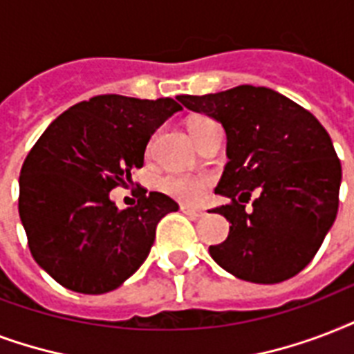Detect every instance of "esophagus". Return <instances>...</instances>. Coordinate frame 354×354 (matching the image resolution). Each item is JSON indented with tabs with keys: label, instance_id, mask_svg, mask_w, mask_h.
<instances>
[{
	"label": "esophagus",
	"instance_id": "esophagus-1",
	"mask_svg": "<svg viewBox=\"0 0 354 354\" xmlns=\"http://www.w3.org/2000/svg\"><path fill=\"white\" fill-rule=\"evenodd\" d=\"M180 210L185 212L186 216H190V218H201L205 212H203L201 208H190V207H180Z\"/></svg>",
	"mask_w": 354,
	"mask_h": 354
}]
</instances>
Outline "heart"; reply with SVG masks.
Listing matches in <instances>:
<instances>
[{
    "mask_svg": "<svg viewBox=\"0 0 354 354\" xmlns=\"http://www.w3.org/2000/svg\"><path fill=\"white\" fill-rule=\"evenodd\" d=\"M212 120L208 118H197L194 122H190V133L192 136L197 138L201 136V133L208 125H212ZM155 147V140L149 142L147 146V153L153 151ZM210 186V177L208 175H166L160 179V188H162L164 194H168L174 199H179V201L185 203H197L199 199H203L205 192Z\"/></svg>",
    "mask_w": 354,
    "mask_h": 354,
    "instance_id": "obj_1",
    "label": "heart"
}]
</instances>
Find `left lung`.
Here are the masks:
<instances>
[{"label":"left lung","mask_w":354,"mask_h":354,"mask_svg":"<svg viewBox=\"0 0 354 354\" xmlns=\"http://www.w3.org/2000/svg\"><path fill=\"white\" fill-rule=\"evenodd\" d=\"M177 100L214 118L227 134L229 162L214 192L231 203L214 212L231 227L225 242L208 248L210 257L242 281L275 284L297 275L338 214L342 164L325 127L266 86Z\"/></svg>","instance_id":"1"}]
</instances>
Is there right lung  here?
<instances>
[{
  "mask_svg": "<svg viewBox=\"0 0 354 354\" xmlns=\"http://www.w3.org/2000/svg\"><path fill=\"white\" fill-rule=\"evenodd\" d=\"M183 106L171 97L95 95L62 112L27 155L18 212L32 259L64 288L106 294L144 264L158 221L179 210L160 192L120 208L109 192L144 166L151 134Z\"/></svg>",
  "mask_w": 354,
  "mask_h": 354,
  "instance_id": "1",
  "label": "right lung"
}]
</instances>
